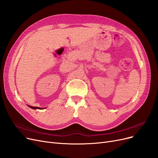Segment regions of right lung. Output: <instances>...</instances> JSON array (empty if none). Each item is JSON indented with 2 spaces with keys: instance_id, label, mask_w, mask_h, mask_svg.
<instances>
[{
  "instance_id": "add662e5",
  "label": "right lung",
  "mask_w": 158,
  "mask_h": 158,
  "mask_svg": "<svg viewBox=\"0 0 158 158\" xmlns=\"http://www.w3.org/2000/svg\"><path fill=\"white\" fill-rule=\"evenodd\" d=\"M27 106H28L29 107H30L31 108H32V109H39V110H42V109H44V108H40V107H37V106H30V105H27Z\"/></svg>"
}]
</instances>
